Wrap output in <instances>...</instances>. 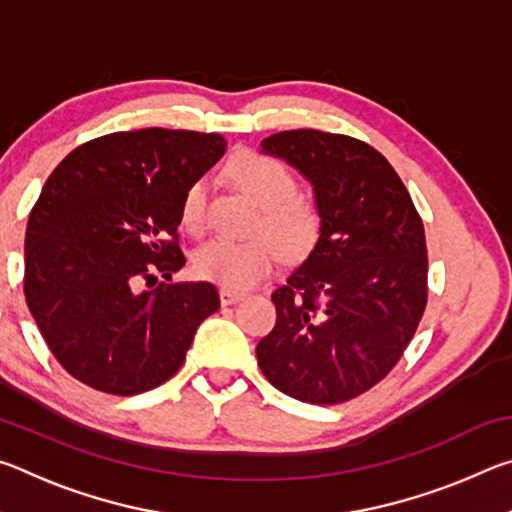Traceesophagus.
Here are the masks:
<instances>
[{"label":"esophagus","mask_w":512,"mask_h":512,"mask_svg":"<svg viewBox=\"0 0 512 512\" xmlns=\"http://www.w3.org/2000/svg\"><path fill=\"white\" fill-rule=\"evenodd\" d=\"M219 296H221V305H237L239 300H244V293L225 289V287L219 291Z\"/></svg>","instance_id":"34e87169"}]
</instances>
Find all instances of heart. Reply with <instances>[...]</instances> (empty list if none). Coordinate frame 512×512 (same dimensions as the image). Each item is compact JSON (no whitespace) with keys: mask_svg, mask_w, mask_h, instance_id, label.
<instances>
[{"mask_svg":"<svg viewBox=\"0 0 512 512\" xmlns=\"http://www.w3.org/2000/svg\"><path fill=\"white\" fill-rule=\"evenodd\" d=\"M230 180L262 207L255 235L246 241L212 239L194 253V273L225 289H248L268 275L280 257H298L316 244L318 207L298 194V180L287 164L259 151H246L230 162ZM180 223L198 235L205 225V185L196 180L180 203Z\"/></svg>","mask_w":512,"mask_h":512,"instance_id":"1","label":"heart"}]
</instances>
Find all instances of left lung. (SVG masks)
<instances>
[{
	"label": "left lung",
	"instance_id": "8db88e82",
	"mask_svg": "<svg viewBox=\"0 0 512 512\" xmlns=\"http://www.w3.org/2000/svg\"><path fill=\"white\" fill-rule=\"evenodd\" d=\"M262 149L311 180L320 235L273 291L277 320L257 343V363L300 402H348L395 368L427 307L422 219L391 162L366 142L298 128Z\"/></svg>",
	"mask_w": 512,
	"mask_h": 512
}]
</instances>
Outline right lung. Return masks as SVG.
<instances>
[{
  "label": "right lung",
  "instance_id": "1",
  "mask_svg": "<svg viewBox=\"0 0 512 512\" xmlns=\"http://www.w3.org/2000/svg\"><path fill=\"white\" fill-rule=\"evenodd\" d=\"M225 151L219 133L142 128L90 140L51 171L29 214L24 298L47 348L94 391L137 395L180 370L219 309L185 266L180 203ZM160 272L167 283L142 292Z\"/></svg>",
  "mask_w": 512,
  "mask_h": 512
}]
</instances>
